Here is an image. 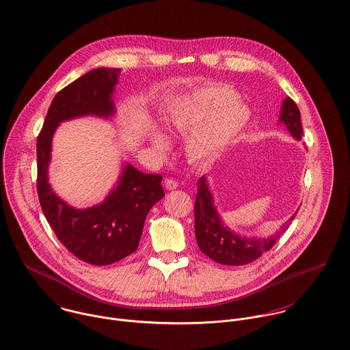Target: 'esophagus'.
Returning a JSON list of instances; mask_svg holds the SVG:
<instances>
[{"label": "esophagus", "instance_id": "esophagus-1", "mask_svg": "<svg viewBox=\"0 0 350 350\" xmlns=\"http://www.w3.org/2000/svg\"><path fill=\"white\" fill-rule=\"evenodd\" d=\"M165 187H166V189L173 191V189L178 188V183L176 180H173V178H166L165 180Z\"/></svg>", "mask_w": 350, "mask_h": 350}]
</instances>
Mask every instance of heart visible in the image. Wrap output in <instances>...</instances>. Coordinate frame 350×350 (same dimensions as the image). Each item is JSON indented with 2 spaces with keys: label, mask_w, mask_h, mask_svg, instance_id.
<instances>
[{
  "label": "heart",
  "mask_w": 350,
  "mask_h": 350,
  "mask_svg": "<svg viewBox=\"0 0 350 350\" xmlns=\"http://www.w3.org/2000/svg\"><path fill=\"white\" fill-rule=\"evenodd\" d=\"M250 113L236 102L233 90L224 85L195 88L180 96L167 110L166 124L177 133H187V154L192 161H214L221 157L244 129ZM152 143L158 150L167 147L163 133L155 131Z\"/></svg>",
  "instance_id": "heart-1"
}]
</instances>
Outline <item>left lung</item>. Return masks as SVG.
Here are the masks:
<instances>
[{
    "label": "left lung",
    "mask_w": 350,
    "mask_h": 350,
    "mask_svg": "<svg viewBox=\"0 0 350 350\" xmlns=\"http://www.w3.org/2000/svg\"><path fill=\"white\" fill-rule=\"evenodd\" d=\"M280 121L286 125L288 131L296 140H301L303 125L300 120V110L296 102L289 96L282 103ZM296 214L297 211L275 234L267 239L239 236L224 225L221 215L214 207L213 195L208 189L206 177L203 176L198 181V193L195 200L196 241L200 251L219 265L244 266L256 260L273 248L277 240L288 230L291 221L295 219Z\"/></svg>",
    "instance_id": "8db88e82"
}]
</instances>
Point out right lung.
I'll use <instances>...</instances> for the list:
<instances>
[{"label": "right lung", "instance_id": "obj_1", "mask_svg": "<svg viewBox=\"0 0 350 350\" xmlns=\"http://www.w3.org/2000/svg\"><path fill=\"white\" fill-rule=\"evenodd\" d=\"M120 68H96L57 92L36 140V189L42 211L61 244L77 259L94 265L116 263L137 250L150 208L165 192L159 174H144L126 165L118 185L103 203L77 210L61 200L47 183L51 137L59 122L81 117H110Z\"/></svg>", "mask_w": 350, "mask_h": 350}]
</instances>
